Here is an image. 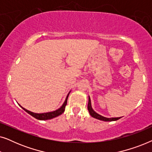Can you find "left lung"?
Masks as SVG:
<instances>
[{"instance_id": "obj_1", "label": "left lung", "mask_w": 152, "mask_h": 152, "mask_svg": "<svg viewBox=\"0 0 152 152\" xmlns=\"http://www.w3.org/2000/svg\"><path fill=\"white\" fill-rule=\"evenodd\" d=\"M88 110L89 111V113L90 115L92 116V117L96 118V119L100 120H103V121H115V120H119L120 118H107L105 117H103L100 115H99L98 113H97L96 112L94 111V110L92 109V107H91V99L90 97H88Z\"/></svg>"}]
</instances>
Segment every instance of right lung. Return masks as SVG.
<instances>
[{
  "mask_svg": "<svg viewBox=\"0 0 152 152\" xmlns=\"http://www.w3.org/2000/svg\"><path fill=\"white\" fill-rule=\"evenodd\" d=\"M68 94L67 95V97H66V100L64 102V103L63 104V105L61 106V107L59 108V109L56 110L55 111H53V112H48V113H33V112H31L30 111H28V110H27L26 109H24L23 107H22L19 104V106L20 107L22 108L25 111H26L27 113L30 114L33 117L36 118V119H38V120H50V119H52V118H54L55 117H57V116H59L62 114L65 111V108H66V106L67 104V100H68Z\"/></svg>",
  "mask_w": 152,
  "mask_h": 152,
  "instance_id": "add662e5",
  "label": "right lung"
}]
</instances>
